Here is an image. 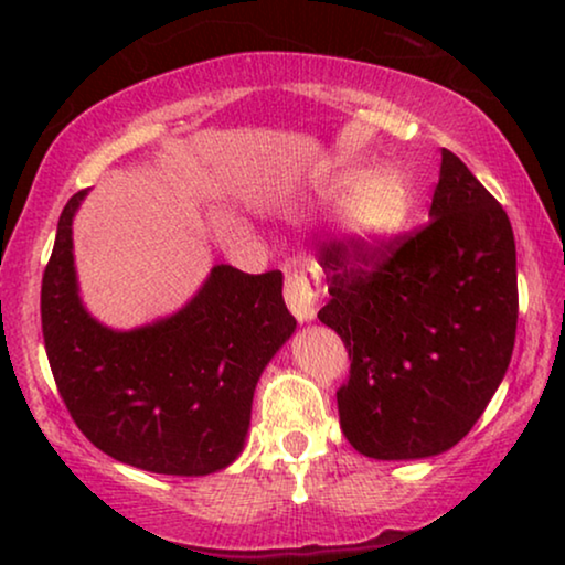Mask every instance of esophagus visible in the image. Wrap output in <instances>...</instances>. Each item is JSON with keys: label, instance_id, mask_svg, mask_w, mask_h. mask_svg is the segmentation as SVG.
Masks as SVG:
<instances>
[{"label": "esophagus", "instance_id": "esophagus-1", "mask_svg": "<svg viewBox=\"0 0 565 565\" xmlns=\"http://www.w3.org/2000/svg\"><path fill=\"white\" fill-rule=\"evenodd\" d=\"M321 292L323 282L321 273L316 267L290 269V273L285 275V303H288L292 316H296L300 323L316 319Z\"/></svg>", "mask_w": 565, "mask_h": 565}]
</instances>
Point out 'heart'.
Masks as SVG:
<instances>
[{
	"instance_id": "obj_1",
	"label": "heart",
	"mask_w": 565,
	"mask_h": 565,
	"mask_svg": "<svg viewBox=\"0 0 565 565\" xmlns=\"http://www.w3.org/2000/svg\"><path fill=\"white\" fill-rule=\"evenodd\" d=\"M319 198L329 205L350 200L344 211V231L365 246L388 242L408 213L404 184L388 172L344 169L321 184Z\"/></svg>"
}]
</instances>
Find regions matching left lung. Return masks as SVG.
<instances>
[{"mask_svg": "<svg viewBox=\"0 0 565 565\" xmlns=\"http://www.w3.org/2000/svg\"><path fill=\"white\" fill-rule=\"evenodd\" d=\"M319 311L350 352L339 424L375 460L450 450L481 419L514 350L512 223L473 172L443 149L429 221L377 246L323 244Z\"/></svg>", "mask_w": 565, "mask_h": 565, "instance_id": "left-lung-1", "label": "left lung"}]
</instances>
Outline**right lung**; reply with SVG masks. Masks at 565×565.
<instances>
[{"instance_id": "add662e5", "label": "right lung", "mask_w": 565, "mask_h": 565, "mask_svg": "<svg viewBox=\"0 0 565 565\" xmlns=\"http://www.w3.org/2000/svg\"><path fill=\"white\" fill-rule=\"evenodd\" d=\"M68 200L41 288L43 342L64 404L92 445L164 476H207L244 450L262 370L296 331L282 273L215 265L182 311L113 331L82 306Z\"/></svg>"}]
</instances>
